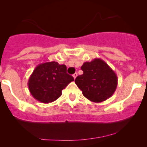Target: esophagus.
Listing matches in <instances>:
<instances>
[{
	"label": "esophagus",
	"instance_id": "1",
	"mask_svg": "<svg viewBox=\"0 0 147 147\" xmlns=\"http://www.w3.org/2000/svg\"><path fill=\"white\" fill-rule=\"evenodd\" d=\"M72 76H73L74 79H75V78H77V76H78V73H75L73 75H72Z\"/></svg>",
	"mask_w": 147,
	"mask_h": 147
}]
</instances>
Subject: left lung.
Wrapping results in <instances>:
<instances>
[{
    "mask_svg": "<svg viewBox=\"0 0 147 147\" xmlns=\"http://www.w3.org/2000/svg\"><path fill=\"white\" fill-rule=\"evenodd\" d=\"M81 69L83 74L77 77L75 82L86 98L99 103L114 94L117 87V76L104 60L95 58L85 62Z\"/></svg>",
    "mask_w": 147,
    "mask_h": 147,
    "instance_id": "left-lung-1",
    "label": "left lung"
}]
</instances>
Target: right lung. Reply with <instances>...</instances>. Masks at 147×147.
Segmentation results:
<instances>
[{
	"label": "right lung",
	"mask_w": 147,
	"mask_h": 147,
	"mask_svg": "<svg viewBox=\"0 0 147 147\" xmlns=\"http://www.w3.org/2000/svg\"><path fill=\"white\" fill-rule=\"evenodd\" d=\"M72 81L73 77L67 73V67L53 61L38 65L31 74L28 85L35 100L47 104L57 100L63 89Z\"/></svg>",
	"instance_id": "1"
}]
</instances>
